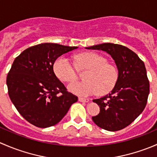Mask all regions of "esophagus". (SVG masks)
I'll return each mask as SVG.
<instances>
[{
	"label": "esophagus",
	"mask_w": 157,
	"mask_h": 157,
	"mask_svg": "<svg viewBox=\"0 0 157 157\" xmlns=\"http://www.w3.org/2000/svg\"><path fill=\"white\" fill-rule=\"evenodd\" d=\"M78 100L80 101V102H89L88 99H85V98H82V97H79Z\"/></svg>",
	"instance_id": "esophagus-1"
}]
</instances>
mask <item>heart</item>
<instances>
[{"instance_id":"heart-1","label":"heart","mask_w":157,"mask_h":157,"mask_svg":"<svg viewBox=\"0 0 157 157\" xmlns=\"http://www.w3.org/2000/svg\"><path fill=\"white\" fill-rule=\"evenodd\" d=\"M80 67L89 69L85 75L86 81H74L67 86L72 93L88 96L97 93H107L116 85L118 72L116 67L108 64L106 59L98 54L86 52L77 57ZM54 71L62 81L69 82L77 77L72 62L65 56H61L54 63Z\"/></svg>"}]
</instances>
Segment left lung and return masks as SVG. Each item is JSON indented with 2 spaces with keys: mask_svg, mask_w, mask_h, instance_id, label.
Wrapping results in <instances>:
<instances>
[{
  "mask_svg": "<svg viewBox=\"0 0 157 157\" xmlns=\"http://www.w3.org/2000/svg\"><path fill=\"white\" fill-rule=\"evenodd\" d=\"M86 48L102 50L110 55L118 72V81L111 93L93 99L100 112L92 119L106 131L123 129L142 113L147 105L150 83L144 63L131 49L118 44L102 43Z\"/></svg>",
  "mask_w": 157,
  "mask_h": 157,
  "instance_id": "1",
  "label": "left lung"
}]
</instances>
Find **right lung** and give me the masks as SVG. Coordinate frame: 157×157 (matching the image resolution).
I'll use <instances>...</instances> for the list:
<instances>
[{"label":"right lung","instance_id":"right-lung-1","mask_svg":"<svg viewBox=\"0 0 157 157\" xmlns=\"http://www.w3.org/2000/svg\"><path fill=\"white\" fill-rule=\"evenodd\" d=\"M78 47L42 43L15 58L7 77L8 94L19 113L36 127L59 122L77 101L54 73L57 58Z\"/></svg>","mask_w":157,"mask_h":157}]
</instances>
